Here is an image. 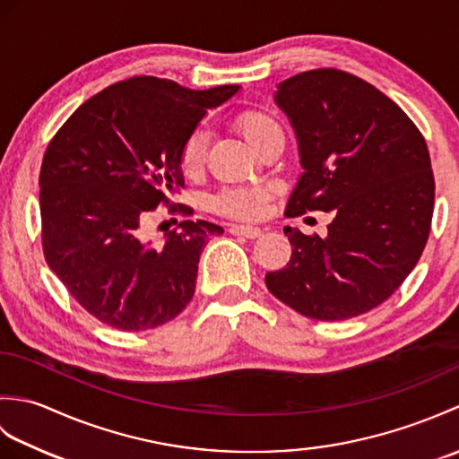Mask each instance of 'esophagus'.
<instances>
[{"instance_id":"obj_1","label":"esophagus","mask_w":459,"mask_h":459,"mask_svg":"<svg viewBox=\"0 0 459 459\" xmlns=\"http://www.w3.org/2000/svg\"><path fill=\"white\" fill-rule=\"evenodd\" d=\"M229 232L230 235L245 237V238H258L262 235V230L258 227H247V224H230Z\"/></svg>"}]
</instances>
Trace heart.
<instances>
[{"instance_id": "heart-1", "label": "heart", "mask_w": 459, "mask_h": 459, "mask_svg": "<svg viewBox=\"0 0 459 459\" xmlns=\"http://www.w3.org/2000/svg\"><path fill=\"white\" fill-rule=\"evenodd\" d=\"M237 126L255 148L268 134L280 130V124L268 112L255 108L238 112ZM207 143L209 134L204 128H195L187 135L179 153V165L183 173L195 175L203 168L204 158H207ZM270 193L272 189L266 187V185H229V187H222L211 195L209 204L212 211L227 214V217L252 221L264 212Z\"/></svg>"}]
</instances>
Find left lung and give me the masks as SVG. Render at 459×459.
Listing matches in <instances>:
<instances>
[{
    "mask_svg": "<svg viewBox=\"0 0 459 459\" xmlns=\"http://www.w3.org/2000/svg\"><path fill=\"white\" fill-rule=\"evenodd\" d=\"M304 173L286 217L333 214L327 237L286 227L288 264L266 286L298 314L339 321L394 294L420 260L434 212V173L420 130L359 76L316 68L280 82Z\"/></svg>",
    "mask_w": 459,
    "mask_h": 459,
    "instance_id": "1",
    "label": "left lung"
}]
</instances>
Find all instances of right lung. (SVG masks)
<instances>
[{
  "label": "right lung",
  "mask_w": 459,
  "mask_h": 459,
  "mask_svg": "<svg viewBox=\"0 0 459 459\" xmlns=\"http://www.w3.org/2000/svg\"><path fill=\"white\" fill-rule=\"evenodd\" d=\"M237 91L134 76L79 106L48 142L39 173L43 255L104 325L153 329L191 301L201 252L222 227L191 221L193 209L171 203L185 185L179 153L207 108ZM158 206L186 221L152 246L144 224Z\"/></svg>",
  "instance_id": "add662e5"
}]
</instances>
